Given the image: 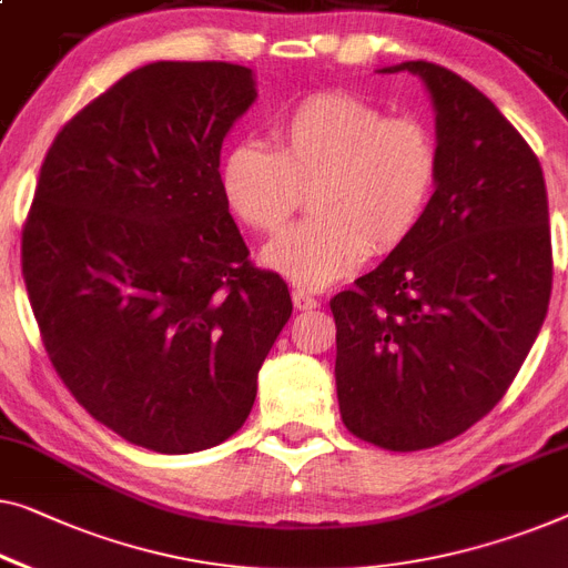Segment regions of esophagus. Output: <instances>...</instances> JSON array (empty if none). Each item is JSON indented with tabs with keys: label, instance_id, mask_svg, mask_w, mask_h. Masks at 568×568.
<instances>
[{
	"label": "esophagus",
	"instance_id": "obj_1",
	"mask_svg": "<svg viewBox=\"0 0 568 568\" xmlns=\"http://www.w3.org/2000/svg\"><path fill=\"white\" fill-rule=\"evenodd\" d=\"M292 302H294V307H297L300 312H312V310L320 307V302L312 297V294L304 292V290H294L292 292Z\"/></svg>",
	"mask_w": 568,
	"mask_h": 568
}]
</instances>
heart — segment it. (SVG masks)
I'll use <instances>...</instances> for the list:
<instances>
[{"instance_id": "1", "label": "heart", "mask_w": 568, "mask_h": 568, "mask_svg": "<svg viewBox=\"0 0 568 568\" xmlns=\"http://www.w3.org/2000/svg\"><path fill=\"white\" fill-rule=\"evenodd\" d=\"M271 151L243 138L220 161L230 212L258 233H276L310 192V220L264 245L261 261L290 282L325 290L368 253L392 251L423 223L440 176L433 130L389 118L364 97L312 94L278 114Z\"/></svg>"}]
</instances>
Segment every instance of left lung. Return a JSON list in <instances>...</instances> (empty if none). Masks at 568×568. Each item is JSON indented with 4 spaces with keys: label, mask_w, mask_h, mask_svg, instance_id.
Returning <instances> with one entry per match:
<instances>
[{
    "label": "left lung",
    "mask_w": 568,
    "mask_h": 568,
    "mask_svg": "<svg viewBox=\"0 0 568 568\" xmlns=\"http://www.w3.org/2000/svg\"><path fill=\"white\" fill-rule=\"evenodd\" d=\"M440 176L423 223L356 290L331 300L345 427L389 450L446 443L479 423L520 372L550 300L544 169L503 112L427 61Z\"/></svg>",
    "instance_id": "1"
}]
</instances>
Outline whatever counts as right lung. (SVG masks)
I'll return each instance as SVG.
<instances>
[{"label":"right lung","mask_w":568,"mask_h":568,"mask_svg":"<svg viewBox=\"0 0 568 568\" xmlns=\"http://www.w3.org/2000/svg\"><path fill=\"white\" fill-rule=\"evenodd\" d=\"M256 73L155 61L65 122L22 230V276L51 364L94 420L159 454L227 440L292 317L248 261L220 151Z\"/></svg>","instance_id":"right-lung-1"}]
</instances>
